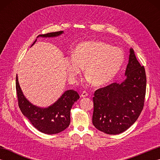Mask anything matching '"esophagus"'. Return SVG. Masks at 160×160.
I'll return each mask as SVG.
<instances>
[{"instance_id":"obj_1","label":"esophagus","mask_w":160,"mask_h":160,"mask_svg":"<svg viewBox=\"0 0 160 160\" xmlns=\"http://www.w3.org/2000/svg\"><path fill=\"white\" fill-rule=\"evenodd\" d=\"M89 96V93H88L86 91H83L82 93H81V98H85L87 96Z\"/></svg>"}]
</instances>
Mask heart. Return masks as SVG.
Returning a JSON list of instances; mask_svg holds the SVG:
<instances>
[{
    "label": "heart",
    "instance_id": "b5f03b06",
    "mask_svg": "<svg viewBox=\"0 0 160 160\" xmlns=\"http://www.w3.org/2000/svg\"><path fill=\"white\" fill-rule=\"evenodd\" d=\"M122 49L104 42L93 40L80 43L74 50L73 56L64 59L67 72L74 80L84 67V73L94 85L100 86L109 82L124 62Z\"/></svg>",
    "mask_w": 160,
    "mask_h": 160
}]
</instances>
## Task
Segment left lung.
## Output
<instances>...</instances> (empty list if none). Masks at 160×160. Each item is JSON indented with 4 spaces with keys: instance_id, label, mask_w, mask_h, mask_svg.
Masks as SVG:
<instances>
[{
    "instance_id": "8db88e82",
    "label": "left lung",
    "mask_w": 160,
    "mask_h": 160,
    "mask_svg": "<svg viewBox=\"0 0 160 160\" xmlns=\"http://www.w3.org/2000/svg\"><path fill=\"white\" fill-rule=\"evenodd\" d=\"M126 79L95 91L92 122L107 134L116 135L135 123L143 109L147 87L145 69L130 49Z\"/></svg>"
}]
</instances>
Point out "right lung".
Listing matches in <instances>:
<instances>
[{
  "label": "right lung",
  "mask_w": 160,
  "mask_h": 160,
  "mask_svg": "<svg viewBox=\"0 0 160 160\" xmlns=\"http://www.w3.org/2000/svg\"><path fill=\"white\" fill-rule=\"evenodd\" d=\"M63 33V31L48 33L38 35L37 38L39 37L54 38L62 35ZM36 40L37 39L32 45H34ZM16 88L20 111L39 131L49 135L56 134L69 127L71 108L75 102L80 98L77 91L73 89L64 91L53 104L42 108L33 105L24 96L18 82V75H16Z\"/></svg>",
  "instance_id": "1"
}]
</instances>
